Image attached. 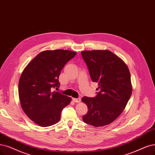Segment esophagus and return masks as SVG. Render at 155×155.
I'll list each match as a JSON object with an SVG mask.
<instances>
[{
	"mask_svg": "<svg viewBox=\"0 0 155 155\" xmlns=\"http://www.w3.org/2000/svg\"><path fill=\"white\" fill-rule=\"evenodd\" d=\"M72 100H73L74 102H75V103H79L80 101H81V98H73V99H72Z\"/></svg>",
	"mask_w": 155,
	"mask_h": 155,
	"instance_id": "34e87169",
	"label": "esophagus"
}]
</instances>
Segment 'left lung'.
Here are the masks:
<instances>
[{
	"label": "left lung",
	"instance_id": "left-lung-1",
	"mask_svg": "<svg viewBox=\"0 0 155 155\" xmlns=\"http://www.w3.org/2000/svg\"><path fill=\"white\" fill-rule=\"evenodd\" d=\"M81 55L91 80L99 85L95 97L82 98L88 108L82 119L95 127H104L116 120L127 105L132 92L130 73L123 61L110 51H83Z\"/></svg>",
	"mask_w": 155,
	"mask_h": 155
}]
</instances>
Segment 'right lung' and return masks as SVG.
Listing matches in <instances>:
<instances>
[{
	"mask_svg": "<svg viewBox=\"0 0 155 155\" xmlns=\"http://www.w3.org/2000/svg\"><path fill=\"white\" fill-rule=\"evenodd\" d=\"M76 54L64 50L43 51L28 63L21 74L18 94L21 108L40 127L57 123L63 108L70 104V97L53 90L59 87L62 69Z\"/></svg>",
	"mask_w": 155,
	"mask_h": 155,
	"instance_id": "1",
	"label": "right lung"
}]
</instances>
